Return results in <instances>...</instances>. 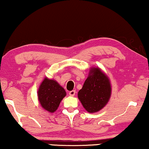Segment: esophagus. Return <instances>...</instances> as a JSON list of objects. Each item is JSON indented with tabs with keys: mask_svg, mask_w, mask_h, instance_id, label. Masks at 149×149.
Masks as SVG:
<instances>
[{
	"mask_svg": "<svg viewBox=\"0 0 149 149\" xmlns=\"http://www.w3.org/2000/svg\"><path fill=\"white\" fill-rule=\"evenodd\" d=\"M75 93H76V91H75V90H72V91H69V95H70V96H74V95H75Z\"/></svg>",
	"mask_w": 149,
	"mask_h": 149,
	"instance_id": "1",
	"label": "esophagus"
}]
</instances>
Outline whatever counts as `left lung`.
Returning <instances> with one entry per match:
<instances>
[{
  "mask_svg": "<svg viewBox=\"0 0 149 149\" xmlns=\"http://www.w3.org/2000/svg\"><path fill=\"white\" fill-rule=\"evenodd\" d=\"M111 93V84L107 76L100 68H92L79 91L78 97L87 112L95 113L107 104Z\"/></svg>",
  "mask_w": 149,
  "mask_h": 149,
  "instance_id": "obj_1",
  "label": "left lung"
}]
</instances>
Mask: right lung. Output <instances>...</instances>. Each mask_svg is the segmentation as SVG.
I'll return each mask as SVG.
<instances>
[{
  "label": "right lung",
  "instance_id": "1",
  "mask_svg": "<svg viewBox=\"0 0 149 149\" xmlns=\"http://www.w3.org/2000/svg\"><path fill=\"white\" fill-rule=\"evenodd\" d=\"M66 95V91L56 81L45 78L40 85L38 97L42 107L49 112L54 113L62 100Z\"/></svg>",
  "mask_w": 149,
  "mask_h": 149
}]
</instances>
